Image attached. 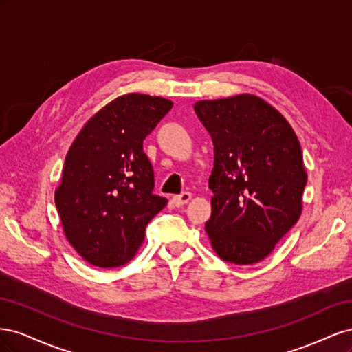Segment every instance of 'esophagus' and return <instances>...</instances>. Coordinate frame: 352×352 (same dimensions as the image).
<instances>
[{
	"mask_svg": "<svg viewBox=\"0 0 352 352\" xmlns=\"http://www.w3.org/2000/svg\"><path fill=\"white\" fill-rule=\"evenodd\" d=\"M189 199H190V194L189 192H182L180 195H175L173 197V202H175L176 207L185 206Z\"/></svg>",
	"mask_w": 352,
	"mask_h": 352,
	"instance_id": "1",
	"label": "esophagus"
}]
</instances>
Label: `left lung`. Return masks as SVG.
Listing matches in <instances>:
<instances>
[{
	"instance_id": "left-lung-1",
	"label": "left lung",
	"mask_w": 352,
	"mask_h": 352,
	"mask_svg": "<svg viewBox=\"0 0 352 352\" xmlns=\"http://www.w3.org/2000/svg\"><path fill=\"white\" fill-rule=\"evenodd\" d=\"M194 109L214 145L206 223L211 247L228 263H258L301 216L307 173L300 141L278 110L251 94Z\"/></svg>"
}]
</instances>
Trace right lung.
<instances>
[{
	"label": "right lung",
	"mask_w": 352,
	"mask_h": 352,
	"mask_svg": "<svg viewBox=\"0 0 352 352\" xmlns=\"http://www.w3.org/2000/svg\"><path fill=\"white\" fill-rule=\"evenodd\" d=\"M173 102L127 94L87 122L65 160L56 207L72 247L97 267L129 261L150 220L167 206L153 192L144 140Z\"/></svg>",
	"instance_id": "1"
}]
</instances>
